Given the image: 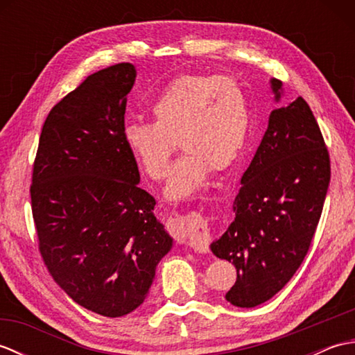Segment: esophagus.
Masks as SVG:
<instances>
[{
    "mask_svg": "<svg viewBox=\"0 0 355 355\" xmlns=\"http://www.w3.org/2000/svg\"><path fill=\"white\" fill-rule=\"evenodd\" d=\"M175 229L178 236L184 239L187 245L192 247L193 250L200 253L209 252L210 232L206 221L201 216L195 214L182 216V220L175 223Z\"/></svg>",
    "mask_w": 355,
    "mask_h": 355,
    "instance_id": "esophagus-1",
    "label": "esophagus"
}]
</instances>
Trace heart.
<instances>
[{
  "instance_id": "obj_1",
  "label": "heart",
  "mask_w": 355,
  "mask_h": 355,
  "mask_svg": "<svg viewBox=\"0 0 355 355\" xmlns=\"http://www.w3.org/2000/svg\"><path fill=\"white\" fill-rule=\"evenodd\" d=\"M150 111L155 122L131 120L123 128L126 149L153 180H162L180 148L166 195L182 200L200 191L210 169L225 172L247 148L252 111L238 82L220 74H182L166 85Z\"/></svg>"
}]
</instances>
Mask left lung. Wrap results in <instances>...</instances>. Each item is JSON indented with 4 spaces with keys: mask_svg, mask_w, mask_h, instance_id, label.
I'll return each instance as SVG.
<instances>
[{
    "mask_svg": "<svg viewBox=\"0 0 355 355\" xmlns=\"http://www.w3.org/2000/svg\"><path fill=\"white\" fill-rule=\"evenodd\" d=\"M270 82L279 102L282 82ZM329 178V154L311 108L300 96L281 103L241 178L235 220L210 244L236 268L227 302L252 308L284 288L310 250Z\"/></svg>",
    "mask_w": 355,
    "mask_h": 355,
    "instance_id": "8db88e82",
    "label": "left lung"
}]
</instances>
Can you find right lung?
<instances>
[{"instance_id":"obj_1","label":"right lung","mask_w":355,"mask_h":355,"mask_svg":"<svg viewBox=\"0 0 355 355\" xmlns=\"http://www.w3.org/2000/svg\"><path fill=\"white\" fill-rule=\"evenodd\" d=\"M135 74L130 62L111 65L51 108L30 186L40 253L53 281L105 318L143 304L172 247L123 141Z\"/></svg>"}]
</instances>
